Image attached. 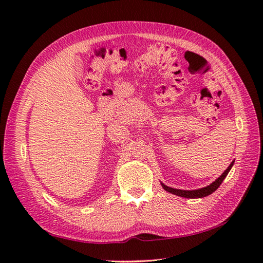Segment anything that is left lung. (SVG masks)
I'll list each match as a JSON object with an SVG mask.
<instances>
[{
  "mask_svg": "<svg viewBox=\"0 0 263 263\" xmlns=\"http://www.w3.org/2000/svg\"><path fill=\"white\" fill-rule=\"evenodd\" d=\"M234 165V160L231 163V165L227 167V170L222 173V174L217 178L215 182H212L210 185L202 187V189H198V190H180V189H173L165 185L164 183H160L161 186L165 190V191L170 192L172 194H175L177 197H182V198H187V199H198V198H204L206 195H209L211 193H214L216 190L220 186V184L222 181L225 180V177L227 176L228 173H230L231 168Z\"/></svg>",
  "mask_w": 263,
  "mask_h": 263,
  "instance_id": "obj_1",
  "label": "left lung"
}]
</instances>
